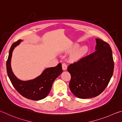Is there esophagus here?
<instances>
[{"mask_svg": "<svg viewBox=\"0 0 122 122\" xmlns=\"http://www.w3.org/2000/svg\"><path fill=\"white\" fill-rule=\"evenodd\" d=\"M62 68H63V70H66L67 68L66 64L63 63V64H62Z\"/></svg>", "mask_w": 122, "mask_h": 122, "instance_id": "34e87169", "label": "esophagus"}]
</instances>
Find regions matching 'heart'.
<instances>
[{
  "mask_svg": "<svg viewBox=\"0 0 122 122\" xmlns=\"http://www.w3.org/2000/svg\"><path fill=\"white\" fill-rule=\"evenodd\" d=\"M78 47H79V45L77 44H76L72 47V49L74 50V49H77ZM87 48L86 46H82L81 48H79L73 53V54H72V57H71L72 58L74 59L78 58L82 56V55H84L85 53L87 52Z\"/></svg>",
  "mask_w": 122,
  "mask_h": 122,
  "instance_id": "obj_1",
  "label": "heart"
}]
</instances>
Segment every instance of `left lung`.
Here are the masks:
<instances>
[{
  "label": "left lung",
  "mask_w": 122,
  "mask_h": 122,
  "mask_svg": "<svg viewBox=\"0 0 122 122\" xmlns=\"http://www.w3.org/2000/svg\"><path fill=\"white\" fill-rule=\"evenodd\" d=\"M95 51L70 64L69 87L72 93L80 99L97 97L103 92L112 78L114 69L110 45L96 38Z\"/></svg>",
  "instance_id": "1"
}]
</instances>
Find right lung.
<instances>
[{"label":"right lung","mask_w":122,"mask_h":122,"mask_svg":"<svg viewBox=\"0 0 122 122\" xmlns=\"http://www.w3.org/2000/svg\"><path fill=\"white\" fill-rule=\"evenodd\" d=\"M22 40H19L14 42L10 47L7 61H6V69L10 82L16 90L28 99L40 100L47 97L51 91L53 81L63 72L61 64L56 66L47 68L40 76L33 80L22 81L17 78L11 69L10 61L12 52L15 47L20 43Z\"/></svg>","instance_id":"add662e5"}]
</instances>
